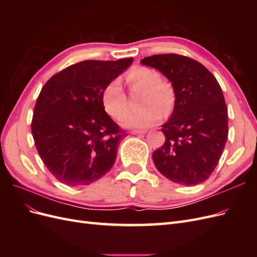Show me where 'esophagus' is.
Segmentation results:
<instances>
[{"instance_id":"34e87169","label":"esophagus","mask_w":257,"mask_h":257,"mask_svg":"<svg viewBox=\"0 0 257 257\" xmlns=\"http://www.w3.org/2000/svg\"><path fill=\"white\" fill-rule=\"evenodd\" d=\"M131 133L134 134V135H137V134H146L147 131H146V130H134V131H132Z\"/></svg>"}]
</instances>
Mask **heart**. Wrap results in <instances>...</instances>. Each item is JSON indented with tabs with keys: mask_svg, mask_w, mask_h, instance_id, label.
I'll use <instances>...</instances> for the list:
<instances>
[{
	"mask_svg": "<svg viewBox=\"0 0 257 257\" xmlns=\"http://www.w3.org/2000/svg\"><path fill=\"white\" fill-rule=\"evenodd\" d=\"M127 82L132 88L144 89L142 95L141 110L128 111L127 97L124 92L121 81L113 79L108 83L102 92V103L105 111L119 120L122 125L133 128H146L158 123L163 114H169L174 106V91L170 84L161 80L160 74L155 69L137 66L127 74Z\"/></svg>",
	"mask_w": 257,
	"mask_h": 257,
	"instance_id": "b5f03b06",
	"label": "heart"
}]
</instances>
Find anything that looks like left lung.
Wrapping results in <instances>:
<instances>
[{"label": "left lung", "instance_id": "1", "mask_svg": "<svg viewBox=\"0 0 257 257\" xmlns=\"http://www.w3.org/2000/svg\"><path fill=\"white\" fill-rule=\"evenodd\" d=\"M142 63L172 81L175 108L162 125L165 143L152 154L154 165L170 181L196 185L211 176L228 136L227 107L215 77L192 58L155 54Z\"/></svg>", "mask_w": 257, "mask_h": 257}]
</instances>
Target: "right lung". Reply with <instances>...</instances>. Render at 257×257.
I'll use <instances>...</instances> for the list:
<instances>
[{
  "label": "right lung",
  "instance_id": "obj_1",
  "mask_svg": "<svg viewBox=\"0 0 257 257\" xmlns=\"http://www.w3.org/2000/svg\"><path fill=\"white\" fill-rule=\"evenodd\" d=\"M132 62L133 58L82 61L45 83L31 130L38 154L58 181L88 185L113 166L126 133L106 113L102 92Z\"/></svg>",
  "mask_w": 257,
  "mask_h": 257
}]
</instances>
